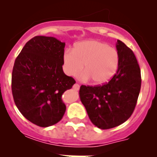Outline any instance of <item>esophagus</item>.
I'll return each mask as SVG.
<instances>
[{
    "instance_id": "34e87169",
    "label": "esophagus",
    "mask_w": 157,
    "mask_h": 157,
    "mask_svg": "<svg viewBox=\"0 0 157 157\" xmlns=\"http://www.w3.org/2000/svg\"><path fill=\"white\" fill-rule=\"evenodd\" d=\"M79 87H80V86L78 85V84H77V83L73 86V89H74V90H79Z\"/></svg>"
}]
</instances>
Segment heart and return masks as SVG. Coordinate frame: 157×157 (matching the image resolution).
I'll return each instance as SVG.
<instances>
[{
    "label": "heart",
    "instance_id": "1",
    "mask_svg": "<svg viewBox=\"0 0 157 157\" xmlns=\"http://www.w3.org/2000/svg\"><path fill=\"white\" fill-rule=\"evenodd\" d=\"M63 70L68 75L78 74L82 80L93 78L96 84H105L110 81L117 72L120 54L109 44L97 40H86L76 43L73 50L67 49L63 54Z\"/></svg>",
    "mask_w": 157,
    "mask_h": 157
}]
</instances>
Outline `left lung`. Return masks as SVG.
Here are the masks:
<instances>
[{
    "label": "left lung",
    "instance_id": "8db88e82",
    "mask_svg": "<svg viewBox=\"0 0 157 157\" xmlns=\"http://www.w3.org/2000/svg\"><path fill=\"white\" fill-rule=\"evenodd\" d=\"M116 49L120 65L114 77L102 86L82 85L79 90L80 100L90 120L102 130L116 127L128 120L141 90V70L135 55L120 40Z\"/></svg>",
    "mask_w": 157,
    "mask_h": 157
}]
</instances>
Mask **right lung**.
Wrapping results in <instances>:
<instances>
[{"label":"right lung","instance_id":"add662e5","mask_svg":"<svg viewBox=\"0 0 157 157\" xmlns=\"http://www.w3.org/2000/svg\"><path fill=\"white\" fill-rule=\"evenodd\" d=\"M65 43L35 36L15 60L12 91L17 109L35 125L47 127L60 121L66 111L63 93L75 83L63 71Z\"/></svg>","mask_w":157,"mask_h":157}]
</instances>
